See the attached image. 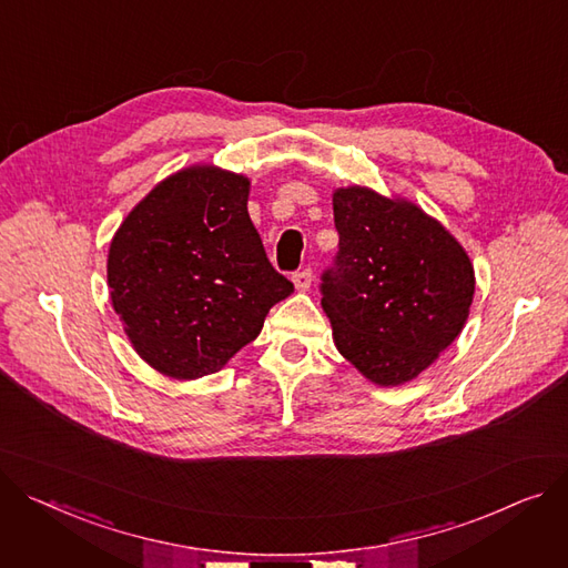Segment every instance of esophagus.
Returning <instances> with one entry per match:
<instances>
[{"instance_id":"esophagus-1","label":"esophagus","mask_w":568,"mask_h":568,"mask_svg":"<svg viewBox=\"0 0 568 568\" xmlns=\"http://www.w3.org/2000/svg\"><path fill=\"white\" fill-rule=\"evenodd\" d=\"M292 283L298 292H308L311 283H313V272L311 270H301L296 274H292Z\"/></svg>"}]
</instances>
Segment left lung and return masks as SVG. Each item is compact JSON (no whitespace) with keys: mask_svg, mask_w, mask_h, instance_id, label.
I'll return each mask as SVG.
<instances>
[{"mask_svg":"<svg viewBox=\"0 0 568 568\" xmlns=\"http://www.w3.org/2000/svg\"><path fill=\"white\" fill-rule=\"evenodd\" d=\"M339 248L322 274L333 343L376 386H402L462 333L475 270L443 223L367 186L333 192Z\"/></svg>","mask_w":568,"mask_h":568,"instance_id":"obj_1","label":"left lung"}]
</instances>
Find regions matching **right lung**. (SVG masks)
Returning a JSON list of instances; mask_svg holds the SVG:
<instances>
[{"label":"right lung","mask_w":568,"mask_h":568,"mask_svg":"<svg viewBox=\"0 0 568 568\" xmlns=\"http://www.w3.org/2000/svg\"><path fill=\"white\" fill-rule=\"evenodd\" d=\"M248 178L212 164L162 180L109 246L111 304L134 352L171 379L219 372L294 285L248 216Z\"/></svg>","instance_id":"add662e5"}]
</instances>
